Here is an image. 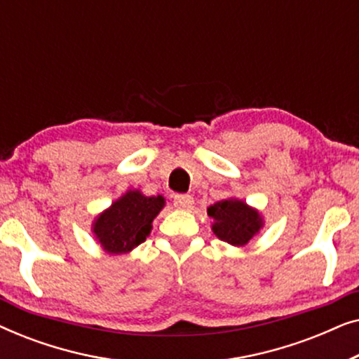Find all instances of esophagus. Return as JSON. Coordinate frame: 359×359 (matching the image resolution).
I'll use <instances>...</instances> for the list:
<instances>
[{
  "instance_id": "1",
  "label": "esophagus",
  "mask_w": 359,
  "mask_h": 359,
  "mask_svg": "<svg viewBox=\"0 0 359 359\" xmlns=\"http://www.w3.org/2000/svg\"><path fill=\"white\" fill-rule=\"evenodd\" d=\"M194 204V199L191 194H176L175 196V205L178 209H189Z\"/></svg>"
}]
</instances>
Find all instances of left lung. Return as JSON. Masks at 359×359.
Returning <instances> with one entry per match:
<instances>
[{"instance_id": "1", "label": "left lung", "mask_w": 359, "mask_h": 359, "mask_svg": "<svg viewBox=\"0 0 359 359\" xmlns=\"http://www.w3.org/2000/svg\"><path fill=\"white\" fill-rule=\"evenodd\" d=\"M208 214L214 219L212 232L215 237L233 247H245L264 225L258 209L237 198L222 199L209 205Z\"/></svg>"}]
</instances>
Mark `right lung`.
<instances>
[{
	"label": "right lung",
	"instance_id": "1",
	"mask_svg": "<svg viewBox=\"0 0 359 359\" xmlns=\"http://www.w3.org/2000/svg\"><path fill=\"white\" fill-rule=\"evenodd\" d=\"M165 208L163 196L129 189L97 215L91 232L107 255H124L139 247L151 232V222Z\"/></svg>",
	"mask_w": 359,
	"mask_h": 359
}]
</instances>
